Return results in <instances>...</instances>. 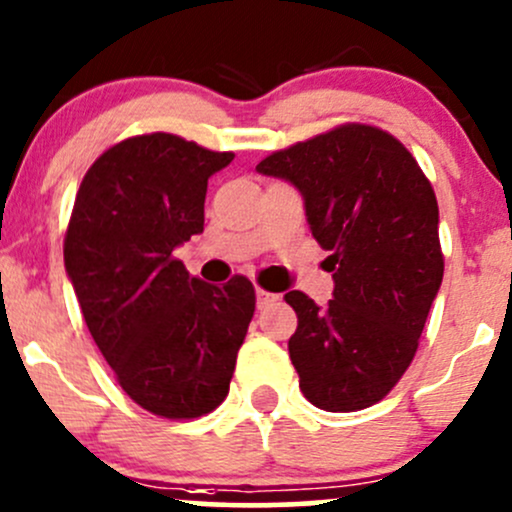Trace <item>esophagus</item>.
<instances>
[{
	"label": "esophagus",
	"mask_w": 512,
	"mask_h": 512,
	"mask_svg": "<svg viewBox=\"0 0 512 512\" xmlns=\"http://www.w3.org/2000/svg\"><path fill=\"white\" fill-rule=\"evenodd\" d=\"M275 300H278V295H273V292L263 290V287H256V307L258 309L268 307V304H273Z\"/></svg>",
	"instance_id": "1"
}]
</instances>
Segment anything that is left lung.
<instances>
[{
    "label": "left lung",
    "instance_id": "1",
    "mask_svg": "<svg viewBox=\"0 0 512 512\" xmlns=\"http://www.w3.org/2000/svg\"><path fill=\"white\" fill-rule=\"evenodd\" d=\"M297 188L312 237L331 251L333 300L300 290L287 350L302 394L333 413L384 399L416 355L442 271L438 200L396 137L348 123L273 152L256 166Z\"/></svg>",
    "mask_w": 512,
    "mask_h": 512
}]
</instances>
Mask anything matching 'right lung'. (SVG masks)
Here are the masks:
<instances>
[{
  "label": "right lung",
  "instance_id": "1",
  "mask_svg": "<svg viewBox=\"0 0 512 512\" xmlns=\"http://www.w3.org/2000/svg\"><path fill=\"white\" fill-rule=\"evenodd\" d=\"M169 132L118 142L86 171L65 237V271L91 338L135 404L198 418L225 401L254 285H210L174 249L203 232L208 179L232 162Z\"/></svg>",
  "mask_w": 512,
  "mask_h": 512
}]
</instances>
